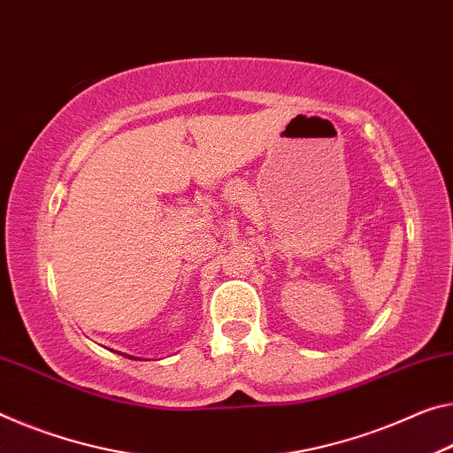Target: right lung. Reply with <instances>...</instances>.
<instances>
[{
    "mask_svg": "<svg viewBox=\"0 0 453 453\" xmlns=\"http://www.w3.org/2000/svg\"><path fill=\"white\" fill-rule=\"evenodd\" d=\"M125 357H128V355H125ZM128 358H133V357H128Z\"/></svg>",
    "mask_w": 453,
    "mask_h": 453,
    "instance_id": "1",
    "label": "right lung"
}]
</instances>
